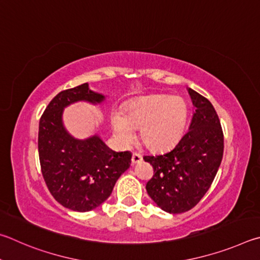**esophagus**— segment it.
Segmentation results:
<instances>
[{
  "label": "esophagus",
  "instance_id": "1",
  "mask_svg": "<svg viewBox=\"0 0 260 260\" xmlns=\"http://www.w3.org/2000/svg\"><path fill=\"white\" fill-rule=\"evenodd\" d=\"M142 155H140V154H138V153H134L133 154V158H131V163H133V165H137V163H139L140 161H142Z\"/></svg>",
  "mask_w": 260,
  "mask_h": 260
}]
</instances>
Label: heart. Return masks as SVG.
<instances>
[{
  "label": "heart",
  "mask_w": 260,
  "mask_h": 260,
  "mask_svg": "<svg viewBox=\"0 0 260 260\" xmlns=\"http://www.w3.org/2000/svg\"><path fill=\"white\" fill-rule=\"evenodd\" d=\"M188 105L184 98L155 94L127 105L111 116L114 137L123 147L130 146L140 129V139L148 149L166 151L178 143L187 126Z\"/></svg>",
  "instance_id": "b5f03b06"
}]
</instances>
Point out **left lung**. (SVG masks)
<instances>
[{
  "mask_svg": "<svg viewBox=\"0 0 260 260\" xmlns=\"http://www.w3.org/2000/svg\"><path fill=\"white\" fill-rule=\"evenodd\" d=\"M187 90L195 107L189 130L169 152L144 156L154 169L147 193L169 213L197 206L210 188L224 153V135L216 109L206 97Z\"/></svg>",
  "mask_w": 260,
  "mask_h": 260,
  "instance_id": "1",
  "label": "left lung"
}]
</instances>
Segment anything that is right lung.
Here are the masks:
<instances>
[{
  "instance_id": "obj_1",
  "label": "right lung",
  "mask_w": 260,
  "mask_h": 260,
  "mask_svg": "<svg viewBox=\"0 0 260 260\" xmlns=\"http://www.w3.org/2000/svg\"><path fill=\"white\" fill-rule=\"evenodd\" d=\"M105 98L83 83L59 92L40 118L39 156L44 181L56 201L73 211H90L106 201L131 163L130 152L112 151L97 135L76 139L63 126V108L77 102L100 104Z\"/></svg>"
}]
</instances>
